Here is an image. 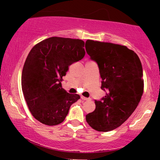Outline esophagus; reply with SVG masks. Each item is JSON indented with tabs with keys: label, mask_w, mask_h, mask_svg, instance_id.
Wrapping results in <instances>:
<instances>
[{
	"label": "esophagus",
	"mask_w": 160,
	"mask_h": 160,
	"mask_svg": "<svg viewBox=\"0 0 160 160\" xmlns=\"http://www.w3.org/2000/svg\"><path fill=\"white\" fill-rule=\"evenodd\" d=\"M81 99H82V100H83V101H89V100H90V98H86V97H84V96H81Z\"/></svg>",
	"instance_id": "esophagus-1"
}]
</instances>
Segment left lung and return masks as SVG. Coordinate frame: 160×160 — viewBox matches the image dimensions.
Instances as JSON below:
<instances>
[{"instance_id": "8db88e82", "label": "left lung", "mask_w": 160, "mask_h": 160, "mask_svg": "<svg viewBox=\"0 0 160 160\" xmlns=\"http://www.w3.org/2000/svg\"><path fill=\"white\" fill-rule=\"evenodd\" d=\"M86 50L98 64L101 89L106 92L95 109L86 116L87 123L98 132L120 126L136 109L144 92L140 58L126 46L87 40Z\"/></svg>"}]
</instances>
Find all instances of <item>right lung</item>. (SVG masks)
Wrapping results in <instances>:
<instances>
[{
    "label": "right lung",
    "mask_w": 160,
    "mask_h": 160,
    "mask_svg": "<svg viewBox=\"0 0 160 160\" xmlns=\"http://www.w3.org/2000/svg\"><path fill=\"white\" fill-rule=\"evenodd\" d=\"M83 40L52 37L36 44L28 55L22 73V89L33 117L56 126L65 120L71 104L80 99L62 86L71 64L85 56Z\"/></svg>",
    "instance_id": "1"
}]
</instances>
